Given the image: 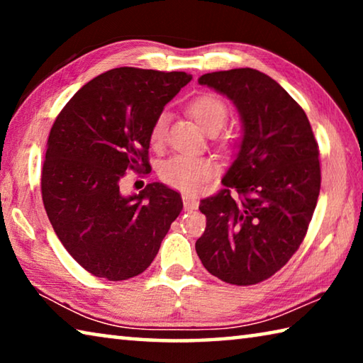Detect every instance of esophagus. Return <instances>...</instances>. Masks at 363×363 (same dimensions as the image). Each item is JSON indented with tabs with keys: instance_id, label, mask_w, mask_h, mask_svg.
<instances>
[{
	"instance_id": "34e87169",
	"label": "esophagus",
	"mask_w": 363,
	"mask_h": 363,
	"mask_svg": "<svg viewBox=\"0 0 363 363\" xmlns=\"http://www.w3.org/2000/svg\"><path fill=\"white\" fill-rule=\"evenodd\" d=\"M182 201H184V210L186 211H194L196 210V206H199V201H196V199H194V196L190 195H182Z\"/></svg>"
}]
</instances>
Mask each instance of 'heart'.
<instances>
[{
	"label": "heart",
	"instance_id": "heart-1",
	"mask_svg": "<svg viewBox=\"0 0 363 363\" xmlns=\"http://www.w3.org/2000/svg\"><path fill=\"white\" fill-rule=\"evenodd\" d=\"M189 113L206 133H216L227 120V106L213 94H201L189 104ZM168 131V115L158 113L150 128V144L160 147L164 143ZM216 173V164L208 157L173 155L160 163L158 176L164 184L182 192H196Z\"/></svg>",
	"mask_w": 363,
	"mask_h": 363
}]
</instances>
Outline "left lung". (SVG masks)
<instances>
[{"instance_id": "1", "label": "left lung", "mask_w": 363, "mask_h": 363, "mask_svg": "<svg viewBox=\"0 0 363 363\" xmlns=\"http://www.w3.org/2000/svg\"><path fill=\"white\" fill-rule=\"evenodd\" d=\"M233 102L240 150L224 189L200 201L206 229L195 243L208 272L247 286L280 270L303 243L320 192L318 145L299 104L255 69L199 78Z\"/></svg>"}]
</instances>
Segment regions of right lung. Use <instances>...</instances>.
<instances>
[{"label":"right lung","instance_id":"1","mask_svg":"<svg viewBox=\"0 0 363 363\" xmlns=\"http://www.w3.org/2000/svg\"><path fill=\"white\" fill-rule=\"evenodd\" d=\"M192 75L120 67L86 83L48 138L41 195L52 229L79 266L112 281L150 266L181 195L160 182L125 196L126 171L149 173L150 128Z\"/></svg>","mask_w":363,"mask_h":363}]
</instances>
